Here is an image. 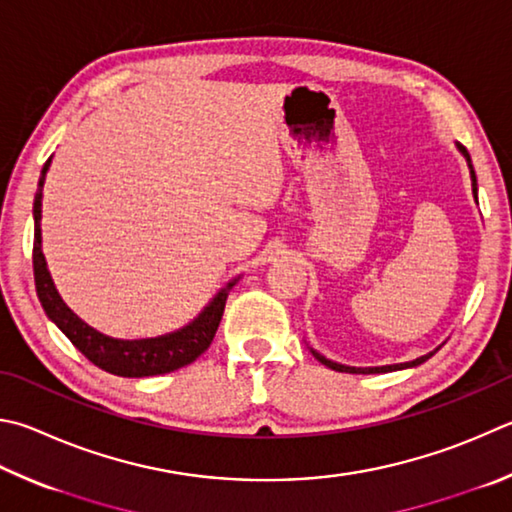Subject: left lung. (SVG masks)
I'll use <instances>...</instances> for the list:
<instances>
[{
	"label": "left lung",
	"instance_id": "left-lung-1",
	"mask_svg": "<svg viewBox=\"0 0 512 512\" xmlns=\"http://www.w3.org/2000/svg\"><path fill=\"white\" fill-rule=\"evenodd\" d=\"M457 147H459V152L466 156V161H468V167H470V179H472V194H475V199H477V176H475V167H472V161H470V154H468V150L466 147H463L461 143H457ZM311 353L315 358H318L324 367H329V369H333V371H349V374H387V371H396V369H407V367H416V365H423V362L427 360V358H432L434 353H436V349L434 351H430V353H425V356H421V358H416V360H412V362H401V365H385V367H347V365H340V362H333V360H329V358H324L322 353H318V351H313L311 349Z\"/></svg>",
	"mask_w": 512,
	"mask_h": 512
}]
</instances>
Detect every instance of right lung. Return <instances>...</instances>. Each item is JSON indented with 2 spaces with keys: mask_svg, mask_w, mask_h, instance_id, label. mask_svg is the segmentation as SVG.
<instances>
[{
  "mask_svg": "<svg viewBox=\"0 0 512 512\" xmlns=\"http://www.w3.org/2000/svg\"><path fill=\"white\" fill-rule=\"evenodd\" d=\"M51 159L44 163L40 183H37L35 203H33V217H35V239H33V275H35V288L37 297L44 306L49 318L58 324V329L67 336L73 347L85 353V358L94 362L96 367L109 371L114 376L125 378H143V376H159L170 374V371L181 369L190 362L197 360L203 351L210 347L212 338L219 329L221 315L226 309V297L230 288L235 286L237 280L228 282L226 288L212 297V302L199 313V318L190 322L174 333H165L159 338H143V340H118L109 338L105 333L89 327L82 322L76 313H73L55 288L49 268H46V259L42 253V188L46 179V170H49Z\"/></svg>",
  "mask_w": 512,
  "mask_h": 512,
  "instance_id": "right-lung-1",
  "label": "right lung"
}]
</instances>
